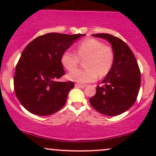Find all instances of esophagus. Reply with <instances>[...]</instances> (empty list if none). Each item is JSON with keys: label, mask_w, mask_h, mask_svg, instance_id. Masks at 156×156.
Segmentation results:
<instances>
[{"label": "esophagus", "mask_w": 156, "mask_h": 156, "mask_svg": "<svg viewBox=\"0 0 156 156\" xmlns=\"http://www.w3.org/2000/svg\"><path fill=\"white\" fill-rule=\"evenodd\" d=\"M75 86L76 87H79V88H84L86 87V84H78V83H76V84H75Z\"/></svg>", "instance_id": "esophagus-1"}]
</instances>
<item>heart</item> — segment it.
Masks as SVG:
<instances>
[{"label":"heart","instance_id":"b5f03b06","mask_svg":"<svg viewBox=\"0 0 156 156\" xmlns=\"http://www.w3.org/2000/svg\"><path fill=\"white\" fill-rule=\"evenodd\" d=\"M77 53L68 49L62 53L61 62L67 70L72 71L78 66L80 59L86 58V68L71 72L68 75L70 81L86 84L94 82L100 76L109 72L114 62V53L108 46L95 38H87L80 42L76 48Z\"/></svg>","mask_w":156,"mask_h":156}]
</instances>
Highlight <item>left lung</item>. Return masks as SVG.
Instances as JSON below:
<instances>
[{"instance_id":"8db88e82","label":"left lung","mask_w":156,"mask_h":156,"mask_svg":"<svg viewBox=\"0 0 156 156\" xmlns=\"http://www.w3.org/2000/svg\"><path fill=\"white\" fill-rule=\"evenodd\" d=\"M93 36L106 39L111 44L114 62L102 81L104 84L97 86V92L89 100L90 103L102 114L119 115L136 101L140 87V71L133 52L122 39L106 33Z\"/></svg>"}]
</instances>
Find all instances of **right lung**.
Segmentation results:
<instances>
[{
    "instance_id": "obj_1",
    "label": "right lung",
    "mask_w": 156,
    "mask_h": 156,
    "mask_svg": "<svg viewBox=\"0 0 156 156\" xmlns=\"http://www.w3.org/2000/svg\"><path fill=\"white\" fill-rule=\"evenodd\" d=\"M84 35L48 33L26 47L16 66L13 84L19 101L28 111L50 115L63 107L75 84L57 81L65 75L61 57L76 39Z\"/></svg>"
}]
</instances>
